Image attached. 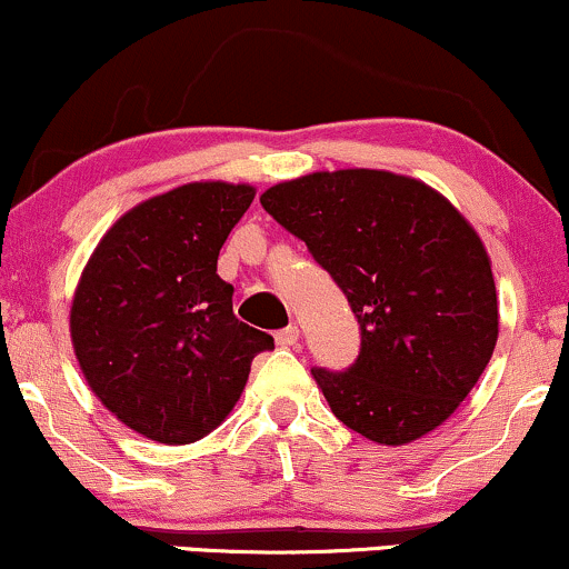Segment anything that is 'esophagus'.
Wrapping results in <instances>:
<instances>
[{
	"mask_svg": "<svg viewBox=\"0 0 569 569\" xmlns=\"http://www.w3.org/2000/svg\"><path fill=\"white\" fill-rule=\"evenodd\" d=\"M298 338H300V330L296 325H287V327H282V330L277 332V346L279 349H292V346L298 343Z\"/></svg>",
	"mask_w": 569,
	"mask_h": 569,
	"instance_id": "obj_1",
	"label": "esophagus"
}]
</instances>
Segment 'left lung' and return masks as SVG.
I'll return each mask as SVG.
<instances>
[{"mask_svg":"<svg viewBox=\"0 0 569 569\" xmlns=\"http://www.w3.org/2000/svg\"><path fill=\"white\" fill-rule=\"evenodd\" d=\"M260 204L330 273L359 322L346 370L313 367L340 423L407 445L469 397L498 340L482 239L442 193L383 170H338L271 186Z\"/></svg>","mask_w":569,"mask_h":569,"instance_id":"left-lung-1","label":"left lung"}]
</instances>
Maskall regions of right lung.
<instances>
[{"instance_id":"1","label":"right lung","mask_w":569,"mask_h":569,"mask_svg":"<svg viewBox=\"0 0 569 569\" xmlns=\"http://www.w3.org/2000/svg\"><path fill=\"white\" fill-rule=\"evenodd\" d=\"M252 186L189 183L132 207L87 260L71 340L109 410L162 445L210 433L242 393L269 332L233 317L220 247L252 204Z\"/></svg>"}]
</instances>
